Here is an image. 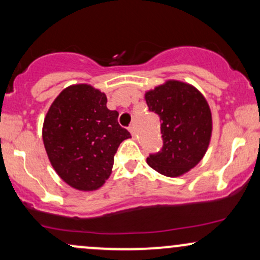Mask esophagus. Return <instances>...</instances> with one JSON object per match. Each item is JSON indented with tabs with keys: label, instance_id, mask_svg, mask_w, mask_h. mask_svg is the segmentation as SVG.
<instances>
[{
	"label": "esophagus",
	"instance_id": "1",
	"mask_svg": "<svg viewBox=\"0 0 260 260\" xmlns=\"http://www.w3.org/2000/svg\"><path fill=\"white\" fill-rule=\"evenodd\" d=\"M128 129H129V132H131V134H132L133 137H136V128H134V126H129V128H128Z\"/></svg>",
	"mask_w": 260,
	"mask_h": 260
}]
</instances>
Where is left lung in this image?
Instances as JSON below:
<instances>
[{
	"label": "left lung",
	"mask_w": 260,
	"mask_h": 260,
	"mask_svg": "<svg viewBox=\"0 0 260 260\" xmlns=\"http://www.w3.org/2000/svg\"><path fill=\"white\" fill-rule=\"evenodd\" d=\"M150 111L160 116L164 147L147 159L168 177H180L196 168L210 144L213 117L204 95L196 86L170 79L145 92Z\"/></svg>",
	"instance_id": "1"
}]
</instances>
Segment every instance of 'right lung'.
Here are the masks:
<instances>
[{"instance_id":"1","label":"right lung","mask_w":260,"mask_h":260,"mask_svg":"<svg viewBox=\"0 0 260 260\" xmlns=\"http://www.w3.org/2000/svg\"><path fill=\"white\" fill-rule=\"evenodd\" d=\"M106 103L99 89L73 84L59 92L45 116V150L56 174L74 189H99L111 175L118 145L131 138Z\"/></svg>"}]
</instances>
